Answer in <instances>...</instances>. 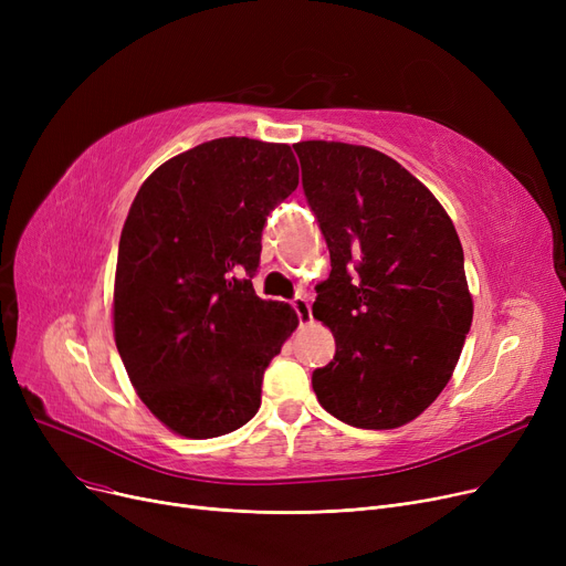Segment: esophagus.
I'll use <instances>...</instances> for the list:
<instances>
[{"label": "esophagus", "instance_id": "34e87169", "mask_svg": "<svg viewBox=\"0 0 566 566\" xmlns=\"http://www.w3.org/2000/svg\"><path fill=\"white\" fill-rule=\"evenodd\" d=\"M293 310L295 314H298L301 318V325H310L314 318H312V307H310V301L305 298V295H298V298L293 301Z\"/></svg>", "mask_w": 566, "mask_h": 566}]
</instances>
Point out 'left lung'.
<instances>
[{
  "label": "left lung",
  "instance_id": "1",
  "mask_svg": "<svg viewBox=\"0 0 566 566\" xmlns=\"http://www.w3.org/2000/svg\"><path fill=\"white\" fill-rule=\"evenodd\" d=\"M293 148L333 265L314 318L337 350L312 388L350 427H403L450 382L470 331L459 233L431 190L376 148L323 139Z\"/></svg>",
  "mask_w": 566,
  "mask_h": 566
}]
</instances>
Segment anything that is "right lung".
I'll return each instance as SVG.
<instances>
[{"mask_svg":"<svg viewBox=\"0 0 566 566\" xmlns=\"http://www.w3.org/2000/svg\"><path fill=\"white\" fill-rule=\"evenodd\" d=\"M298 188L289 144L203 142L142 184L118 241L114 342L137 397L174 433L248 424L265 367L298 328L252 275L268 213Z\"/></svg>","mask_w":566,"mask_h":566,"instance_id":"1","label":"right lung"}]
</instances>
